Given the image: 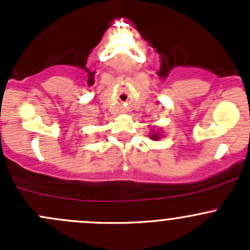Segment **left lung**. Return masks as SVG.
I'll return each mask as SVG.
<instances>
[{
	"instance_id": "left-lung-1",
	"label": "left lung",
	"mask_w": 250,
	"mask_h": 250,
	"mask_svg": "<svg viewBox=\"0 0 250 250\" xmlns=\"http://www.w3.org/2000/svg\"><path fill=\"white\" fill-rule=\"evenodd\" d=\"M151 138H152L153 140H156V139H158L160 137H158V134H151Z\"/></svg>"
}]
</instances>
